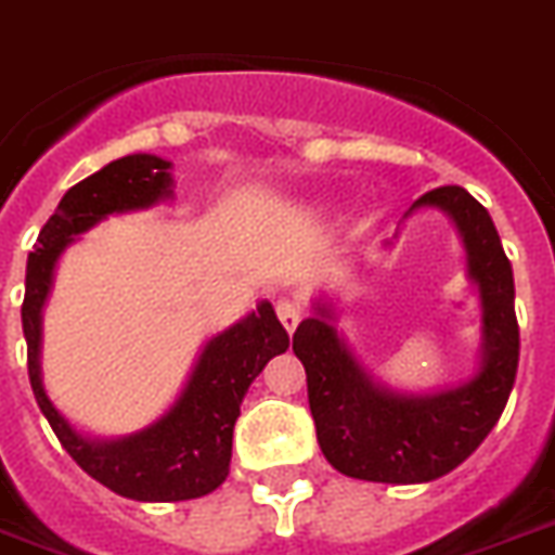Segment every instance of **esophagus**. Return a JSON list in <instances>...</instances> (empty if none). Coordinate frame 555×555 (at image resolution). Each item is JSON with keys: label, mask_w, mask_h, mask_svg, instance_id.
<instances>
[{"label": "esophagus", "mask_w": 555, "mask_h": 555, "mask_svg": "<svg viewBox=\"0 0 555 555\" xmlns=\"http://www.w3.org/2000/svg\"><path fill=\"white\" fill-rule=\"evenodd\" d=\"M276 315H279V321H282V327H285L287 333H293V330H296V324L301 321V307L291 299H279Z\"/></svg>", "instance_id": "obj_1"}]
</instances>
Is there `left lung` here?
Here are the masks:
<instances>
[{
  "mask_svg": "<svg viewBox=\"0 0 555 555\" xmlns=\"http://www.w3.org/2000/svg\"><path fill=\"white\" fill-rule=\"evenodd\" d=\"M421 208H437L454 222L465 248V273L479 291L482 344L468 378L428 392H400L384 384L338 333L327 296L313 301V315L293 333L321 451L335 472L366 482L414 486L454 472L496 426L519 364L514 270L491 214L460 185L423 194L406 220Z\"/></svg>",
  "mask_w": 555,
  "mask_h": 555,
  "instance_id": "1",
  "label": "left lung"
}]
</instances>
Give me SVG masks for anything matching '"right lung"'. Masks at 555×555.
I'll return each mask as SVG.
<instances>
[{
  "label": "right lung",
  "instance_id": "add662e5",
  "mask_svg": "<svg viewBox=\"0 0 555 555\" xmlns=\"http://www.w3.org/2000/svg\"><path fill=\"white\" fill-rule=\"evenodd\" d=\"M171 163L143 152L106 163L73 185L27 256L22 305L27 375L41 414L83 472L109 491L138 502L197 500L225 482L242 398L270 358L291 347L273 305L262 299L245 319L203 344L175 403L132 435H83L53 406L41 384V310L53 291L55 264L78 236L106 217L143 211L171 199Z\"/></svg>",
  "mask_w": 555,
  "mask_h": 555
}]
</instances>
